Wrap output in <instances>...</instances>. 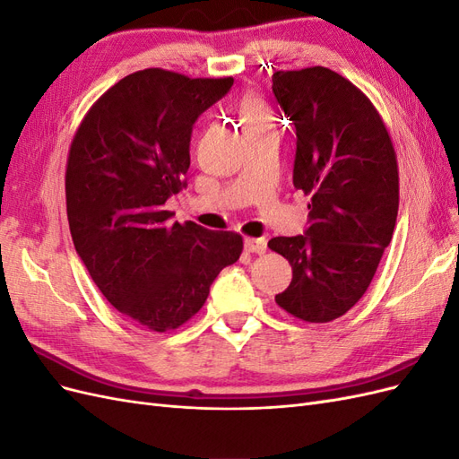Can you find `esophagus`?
<instances>
[{
    "label": "esophagus",
    "mask_w": 459,
    "mask_h": 459,
    "mask_svg": "<svg viewBox=\"0 0 459 459\" xmlns=\"http://www.w3.org/2000/svg\"><path fill=\"white\" fill-rule=\"evenodd\" d=\"M245 248H247L248 253H256V255H262V253H266L268 245H266V239H264V238H258V239H251V238H247V239H245Z\"/></svg>",
    "instance_id": "1"
}]
</instances>
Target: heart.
I'll return each instance as SVG.
<instances>
[{"instance_id": "obj_1", "label": "heart", "mask_w": 459, "mask_h": 459, "mask_svg": "<svg viewBox=\"0 0 459 459\" xmlns=\"http://www.w3.org/2000/svg\"><path fill=\"white\" fill-rule=\"evenodd\" d=\"M243 122H245V126H256V124L268 122L266 108H264L262 103L256 101V100L245 101V105H243Z\"/></svg>"}]
</instances>
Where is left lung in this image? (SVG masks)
<instances>
[{
    "label": "left lung",
    "instance_id": "1",
    "mask_svg": "<svg viewBox=\"0 0 459 459\" xmlns=\"http://www.w3.org/2000/svg\"><path fill=\"white\" fill-rule=\"evenodd\" d=\"M272 82L297 132L293 184L312 197L304 235L268 243L293 268L275 302L302 322L325 324L362 299L393 239L394 147L368 97L329 68L280 71Z\"/></svg>",
    "mask_w": 459,
    "mask_h": 459
}]
</instances>
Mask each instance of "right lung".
Instances as JSON below:
<instances>
[{"mask_svg":"<svg viewBox=\"0 0 459 459\" xmlns=\"http://www.w3.org/2000/svg\"><path fill=\"white\" fill-rule=\"evenodd\" d=\"M233 78H187L145 68L105 91L82 120L66 162L74 248L105 299L151 331L186 324L216 275L239 260L243 239L164 204L187 186L193 124Z\"/></svg>","mask_w":459,"mask_h":459,"instance_id":"obj_1","label":"right lung"}]
</instances>
